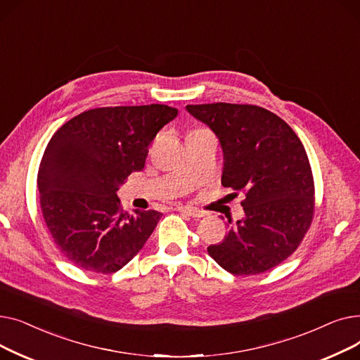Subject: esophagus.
<instances>
[{
  "label": "esophagus",
  "mask_w": 360,
  "mask_h": 360,
  "mask_svg": "<svg viewBox=\"0 0 360 360\" xmlns=\"http://www.w3.org/2000/svg\"><path fill=\"white\" fill-rule=\"evenodd\" d=\"M176 210L179 213H184L186 216L190 217H194V219H200V217H204L205 213L202 210H198V209H194V207H184V205H178Z\"/></svg>",
  "instance_id": "1"
}]
</instances>
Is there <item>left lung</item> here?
<instances>
[{"mask_svg": "<svg viewBox=\"0 0 360 360\" xmlns=\"http://www.w3.org/2000/svg\"><path fill=\"white\" fill-rule=\"evenodd\" d=\"M223 150L221 185L245 195V217L207 251L235 276L259 274L290 257L312 223L314 178L304 144L276 113L236 103L186 105Z\"/></svg>", "mask_w": 360, "mask_h": 360, "instance_id": "8db88e82", "label": "left lung"}]
</instances>
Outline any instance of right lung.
<instances>
[{"instance_id": "add662e5", "label": "right lung", "mask_w": 360, "mask_h": 360, "mask_svg": "<svg viewBox=\"0 0 360 360\" xmlns=\"http://www.w3.org/2000/svg\"><path fill=\"white\" fill-rule=\"evenodd\" d=\"M176 115L156 103L96 108L52 136L37 172L39 201L56 248L74 266L115 273L153 233L162 213H127L117 191L144 167L148 144Z\"/></svg>"}]
</instances>
